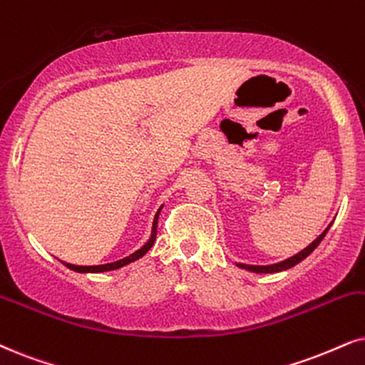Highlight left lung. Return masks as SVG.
Returning a JSON list of instances; mask_svg holds the SVG:
<instances>
[{"instance_id":"obj_1","label":"left lung","mask_w":365,"mask_h":365,"mask_svg":"<svg viewBox=\"0 0 365 365\" xmlns=\"http://www.w3.org/2000/svg\"><path fill=\"white\" fill-rule=\"evenodd\" d=\"M329 229H330V225L324 230V232L320 234V236H318V237L315 239V241H313V242L310 244V246H307L305 249H303V251H299L298 255L288 257V259H284V261H281V262H276V264H269V266H252V264H242V262H237V266L242 267V269L252 271V273H278V271L289 269V267H293L294 264H298L299 261H303L307 256H310L312 252L315 251V247L318 246V244L324 241L325 234L329 232Z\"/></svg>"}]
</instances>
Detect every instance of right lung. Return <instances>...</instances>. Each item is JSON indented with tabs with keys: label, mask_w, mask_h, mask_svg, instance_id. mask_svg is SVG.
I'll return each instance as SVG.
<instances>
[{
	"label": "right lung",
	"mask_w": 365,
	"mask_h": 365,
	"mask_svg": "<svg viewBox=\"0 0 365 365\" xmlns=\"http://www.w3.org/2000/svg\"><path fill=\"white\" fill-rule=\"evenodd\" d=\"M158 215H160V210L156 212L155 215V220H153V229H151V236L148 239V242L145 244L141 249H138V251L133 252V255H129L128 257H124V259H119V261H114V262H109V264H99V266H76V264H68V262H63L68 269L72 271H77V273H104V271H113V269H119V267L129 264V262L140 259L146 255V252L150 251L151 246L155 244V239H156V227H158Z\"/></svg>",
	"instance_id": "right-lung-1"
}]
</instances>
